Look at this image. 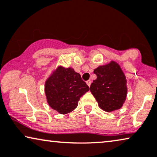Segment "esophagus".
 <instances>
[{"label":"esophagus","mask_w":157,"mask_h":157,"mask_svg":"<svg viewBox=\"0 0 157 157\" xmlns=\"http://www.w3.org/2000/svg\"><path fill=\"white\" fill-rule=\"evenodd\" d=\"M86 83H87V85L90 87V85H91V80H87V82H86Z\"/></svg>","instance_id":"34e87169"}]
</instances>
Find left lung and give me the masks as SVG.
Masks as SVG:
<instances>
[{
  "label": "left lung",
  "mask_w": 157,
  "mask_h": 157,
  "mask_svg": "<svg viewBox=\"0 0 157 157\" xmlns=\"http://www.w3.org/2000/svg\"><path fill=\"white\" fill-rule=\"evenodd\" d=\"M93 72L96 80L90 85V92L98 106L106 112H112L123 107L126 101L127 81L120 64L115 61L100 65Z\"/></svg>",
  "instance_id": "8db88e82"
}]
</instances>
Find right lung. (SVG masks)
Returning <instances> with one entry per match:
<instances>
[{
  "label": "right lung",
  "mask_w": 157,
  "mask_h": 157,
  "mask_svg": "<svg viewBox=\"0 0 157 157\" xmlns=\"http://www.w3.org/2000/svg\"><path fill=\"white\" fill-rule=\"evenodd\" d=\"M90 90L80 75L72 67L58 66L45 81L44 93L48 105L60 114L72 112L80 98Z\"/></svg>",
  "instance_id": "add662e5"
}]
</instances>
